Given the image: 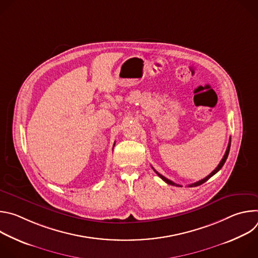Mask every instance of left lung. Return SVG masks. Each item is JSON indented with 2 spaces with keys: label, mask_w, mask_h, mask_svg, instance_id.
Wrapping results in <instances>:
<instances>
[{
  "label": "left lung",
  "mask_w": 258,
  "mask_h": 258,
  "mask_svg": "<svg viewBox=\"0 0 258 258\" xmlns=\"http://www.w3.org/2000/svg\"><path fill=\"white\" fill-rule=\"evenodd\" d=\"M230 148H231V139H230V142H229V145H228V148H227V151H226V153H225V155H224V157H223V159H222V161L219 162V164L217 165V167L210 173V174H208L206 177H204L203 179H201V180H198V181H196V182H194V183H191V185H189V187H197V186H200V185H202L203 182H205L206 180H208L212 175H214L220 168H222L223 166H224V164H225V162H226V160H227V158H228V156H229V152H230ZM153 168V167H152ZM154 169V168H153ZM154 171L158 174V176L159 177H161L166 183H168V185H171V186H179V185H177V183H175V182H173V181H171L170 179H168V178H166L165 176H163L162 174H160L159 172H157L155 169H154Z\"/></svg>",
  "instance_id": "obj_1"
}]
</instances>
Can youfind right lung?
Returning <instances> with one entry per match:
<instances>
[{
	"label": "right lung",
	"mask_w": 258,
	"mask_h": 258,
	"mask_svg": "<svg viewBox=\"0 0 258 258\" xmlns=\"http://www.w3.org/2000/svg\"><path fill=\"white\" fill-rule=\"evenodd\" d=\"M114 145H115V144H114Z\"/></svg>",
	"instance_id": "obj_1"
}]
</instances>
